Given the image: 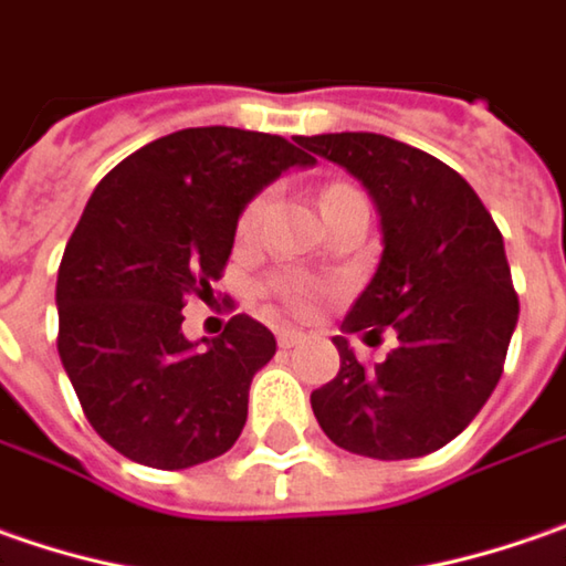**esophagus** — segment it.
<instances>
[{"label":"esophagus","mask_w":566,"mask_h":566,"mask_svg":"<svg viewBox=\"0 0 566 566\" xmlns=\"http://www.w3.org/2000/svg\"><path fill=\"white\" fill-rule=\"evenodd\" d=\"M304 338H307V335H304V332H297V329H282V332H279V345H282V348H297V345H301Z\"/></svg>","instance_id":"obj_1"}]
</instances>
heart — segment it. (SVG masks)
I'll list each match as a JSON object with an SVG mask.
<instances>
[{
	"label": "heart",
	"instance_id": "heart-1",
	"mask_svg": "<svg viewBox=\"0 0 566 566\" xmlns=\"http://www.w3.org/2000/svg\"><path fill=\"white\" fill-rule=\"evenodd\" d=\"M348 189H352V186L332 184L329 189H326V196H323V202L332 199V196H338V192H348ZM262 211H265V196L250 199V202L243 206V211H240V218H237V234H256L259 221H262ZM265 287H269V294H272L275 301H282L284 307L294 310V313H310V310H316L319 297H323V287L316 282H310V279H301V275H275Z\"/></svg>",
	"mask_w": 566,
	"mask_h": 566
}]
</instances>
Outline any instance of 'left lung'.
<instances>
[{
	"mask_svg": "<svg viewBox=\"0 0 566 566\" xmlns=\"http://www.w3.org/2000/svg\"><path fill=\"white\" fill-rule=\"evenodd\" d=\"M370 189L382 221L374 282L345 316V332L399 345L360 364L335 335L342 367L310 406L335 447L370 459H418L469 428L504 374L520 297L504 237L479 192L453 167L377 133L297 138Z\"/></svg>",
	"mask_w": 566,
	"mask_h": 566,
	"instance_id": "1",
	"label": "left lung"
}]
</instances>
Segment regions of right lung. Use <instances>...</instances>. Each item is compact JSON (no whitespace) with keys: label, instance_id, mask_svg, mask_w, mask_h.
Here are the masks:
<instances>
[{"label":"right lung","instance_id":"add662e5","mask_svg":"<svg viewBox=\"0 0 566 566\" xmlns=\"http://www.w3.org/2000/svg\"><path fill=\"white\" fill-rule=\"evenodd\" d=\"M297 164H313L297 138L202 126L148 142L91 192L60 262L56 348L116 453L177 472L237 443L275 335L237 313L196 348L180 310L209 301L243 206Z\"/></svg>","mask_w":566,"mask_h":566}]
</instances>
